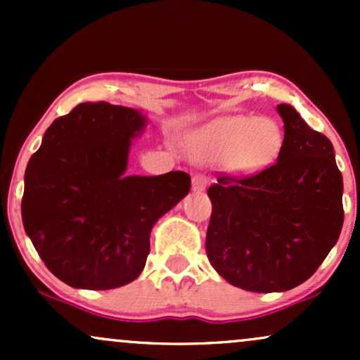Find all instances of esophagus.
Instances as JSON below:
<instances>
[{
  "instance_id": "esophagus-1",
  "label": "esophagus",
  "mask_w": 360,
  "mask_h": 360,
  "mask_svg": "<svg viewBox=\"0 0 360 360\" xmlns=\"http://www.w3.org/2000/svg\"><path fill=\"white\" fill-rule=\"evenodd\" d=\"M206 184H208V177L203 174H196L193 177V191L194 193H201L205 191Z\"/></svg>"
}]
</instances>
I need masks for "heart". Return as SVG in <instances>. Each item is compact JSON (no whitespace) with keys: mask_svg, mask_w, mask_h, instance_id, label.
Here are the masks:
<instances>
[{"mask_svg":"<svg viewBox=\"0 0 360 360\" xmlns=\"http://www.w3.org/2000/svg\"><path fill=\"white\" fill-rule=\"evenodd\" d=\"M196 159L225 162L238 176H252L269 167L283 148V131L271 118H218L196 131L189 140Z\"/></svg>","mask_w":360,"mask_h":360,"instance_id":"obj_1","label":"heart"}]
</instances>
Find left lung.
Returning a JSON list of instances; mask_svg holds the SVG:
<instances>
[{
  "mask_svg": "<svg viewBox=\"0 0 360 360\" xmlns=\"http://www.w3.org/2000/svg\"><path fill=\"white\" fill-rule=\"evenodd\" d=\"M283 148L274 166L218 177L206 254L214 271L252 292H281L311 278L344 225V181L328 139L291 105H278Z\"/></svg>",
  "mask_w": 360,
  "mask_h": 360,
  "instance_id": "8db88e82",
  "label": "left lung"
}]
</instances>
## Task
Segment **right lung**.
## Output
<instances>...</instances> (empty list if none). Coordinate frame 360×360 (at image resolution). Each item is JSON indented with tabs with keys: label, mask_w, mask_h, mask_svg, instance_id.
Returning a JSON list of instances; mask_svg holds the SVG:
<instances>
[{
	"label": "right lung",
	"mask_w": 360,
	"mask_h": 360,
	"mask_svg": "<svg viewBox=\"0 0 360 360\" xmlns=\"http://www.w3.org/2000/svg\"><path fill=\"white\" fill-rule=\"evenodd\" d=\"M147 115L81 103L57 118L25 171L22 218L40 259L77 289H113L137 279L152 226L189 193L183 171L128 176L131 140Z\"/></svg>",
	"instance_id": "1"
}]
</instances>
